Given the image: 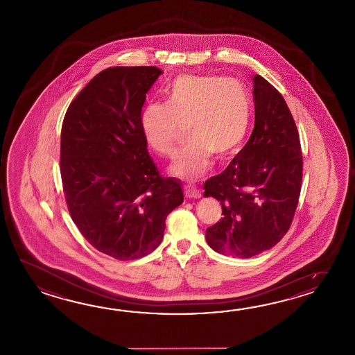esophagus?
Instances as JSON below:
<instances>
[{
  "mask_svg": "<svg viewBox=\"0 0 355 355\" xmlns=\"http://www.w3.org/2000/svg\"><path fill=\"white\" fill-rule=\"evenodd\" d=\"M184 193H185V196L189 198V199H191V198L199 199V198L202 196V193H200L198 189L193 188V187H190V185H185V187H184Z\"/></svg>",
  "mask_w": 355,
  "mask_h": 355,
  "instance_id": "1",
  "label": "esophagus"
}]
</instances>
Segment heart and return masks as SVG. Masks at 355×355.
Masks as SVG:
<instances>
[{"instance_id":"1","label":"heart","mask_w":355,"mask_h":355,"mask_svg":"<svg viewBox=\"0 0 355 355\" xmlns=\"http://www.w3.org/2000/svg\"><path fill=\"white\" fill-rule=\"evenodd\" d=\"M165 104L151 103L141 113V130L152 151L173 156L181 127L191 142L180 152L171 173L184 180L200 179L211 155L223 159L239 151L250 121L249 92L234 78L220 76H180L167 87Z\"/></svg>"}]
</instances>
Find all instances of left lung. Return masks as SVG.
Wrapping results in <instances>:
<instances>
[{"mask_svg": "<svg viewBox=\"0 0 355 355\" xmlns=\"http://www.w3.org/2000/svg\"><path fill=\"white\" fill-rule=\"evenodd\" d=\"M255 125L226 170L204 182L223 217L205 240L226 257L249 259L272 249L287 234L301 193L300 136L287 103L272 83L254 76Z\"/></svg>", "mask_w": 355, "mask_h": 355, "instance_id": "1", "label": "left lung"}]
</instances>
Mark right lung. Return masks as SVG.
I'll list each match as a JSON object with an SVG mask.
<instances>
[{"instance_id": "right-lung-1", "label": "right lung", "mask_w": 355, "mask_h": 355, "mask_svg": "<svg viewBox=\"0 0 355 355\" xmlns=\"http://www.w3.org/2000/svg\"><path fill=\"white\" fill-rule=\"evenodd\" d=\"M157 67L106 68L68 106L60 132V176L83 237L118 260L146 257L164 239L182 200L180 181L162 178L141 130Z\"/></svg>"}]
</instances>
